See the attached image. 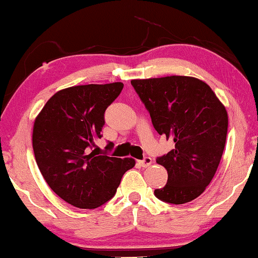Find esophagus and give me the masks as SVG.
Returning <instances> with one entry per match:
<instances>
[{"instance_id": "esophagus-1", "label": "esophagus", "mask_w": 258, "mask_h": 258, "mask_svg": "<svg viewBox=\"0 0 258 258\" xmlns=\"http://www.w3.org/2000/svg\"><path fill=\"white\" fill-rule=\"evenodd\" d=\"M138 163H139L140 167L146 168V167H149V165L152 164V159L150 157H144V159H142V161H138Z\"/></svg>"}]
</instances>
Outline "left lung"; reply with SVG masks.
I'll return each mask as SVG.
<instances>
[{
	"instance_id": "1",
	"label": "left lung",
	"mask_w": 258,
	"mask_h": 258,
	"mask_svg": "<svg viewBox=\"0 0 258 258\" xmlns=\"http://www.w3.org/2000/svg\"><path fill=\"white\" fill-rule=\"evenodd\" d=\"M132 87L159 135L172 139L175 149L157 157L167 169L168 182L155 195L182 205L204 193L216 174L227 135V113L210 86L188 76L133 80Z\"/></svg>"
}]
</instances>
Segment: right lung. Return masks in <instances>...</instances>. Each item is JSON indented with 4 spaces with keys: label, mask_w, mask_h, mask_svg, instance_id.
<instances>
[{
    "label": "right lung",
    "mask_w": 258,
    "mask_h": 258,
    "mask_svg": "<svg viewBox=\"0 0 258 258\" xmlns=\"http://www.w3.org/2000/svg\"><path fill=\"white\" fill-rule=\"evenodd\" d=\"M121 82L87 84L54 94L34 121L33 151L45 181L58 197L78 208H96L116 193L133 158L93 150L102 137L105 112L120 95ZM108 142L106 150L113 149Z\"/></svg>",
    "instance_id": "obj_1"
}]
</instances>
